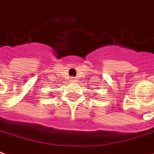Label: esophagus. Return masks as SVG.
I'll return each mask as SVG.
<instances>
[{
    "label": "esophagus",
    "instance_id": "obj_1",
    "mask_svg": "<svg viewBox=\"0 0 154 154\" xmlns=\"http://www.w3.org/2000/svg\"><path fill=\"white\" fill-rule=\"evenodd\" d=\"M71 81H72V82H75V78H74V77H72Z\"/></svg>",
    "mask_w": 154,
    "mask_h": 154
}]
</instances>
